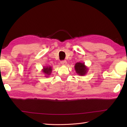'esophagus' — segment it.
Returning a JSON list of instances; mask_svg holds the SVG:
<instances>
[{
  "instance_id": "34e87169",
  "label": "esophagus",
  "mask_w": 127,
  "mask_h": 127,
  "mask_svg": "<svg viewBox=\"0 0 127 127\" xmlns=\"http://www.w3.org/2000/svg\"><path fill=\"white\" fill-rule=\"evenodd\" d=\"M61 63L62 65H65L66 64H67V62H66V61H61Z\"/></svg>"
}]
</instances>
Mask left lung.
<instances>
[{
    "label": "left lung",
    "instance_id": "left-lung-1",
    "mask_svg": "<svg viewBox=\"0 0 127 127\" xmlns=\"http://www.w3.org/2000/svg\"><path fill=\"white\" fill-rule=\"evenodd\" d=\"M75 71L79 76H84L87 73L88 68L85 65V63L78 62L75 65Z\"/></svg>",
    "mask_w": 127,
    "mask_h": 127
}]
</instances>
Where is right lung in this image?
Wrapping results in <instances>:
<instances>
[{
    "instance_id": "add662e5",
    "label": "right lung",
    "mask_w": 127,
    "mask_h": 127,
    "mask_svg": "<svg viewBox=\"0 0 127 127\" xmlns=\"http://www.w3.org/2000/svg\"><path fill=\"white\" fill-rule=\"evenodd\" d=\"M52 69L51 66H44L42 69V72L45 74V77H48L52 72Z\"/></svg>"
}]
</instances>
